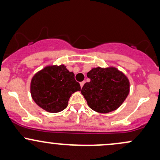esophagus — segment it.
Masks as SVG:
<instances>
[{
    "instance_id": "1",
    "label": "esophagus",
    "mask_w": 160,
    "mask_h": 160,
    "mask_svg": "<svg viewBox=\"0 0 160 160\" xmlns=\"http://www.w3.org/2000/svg\"><path fill=\"white\" fill-rule=\"evenodd\" d=\"M84 83H85V81H83V82H81V83H80V87H81V88L83 87Z\"/></svg>"
}]
</instances>
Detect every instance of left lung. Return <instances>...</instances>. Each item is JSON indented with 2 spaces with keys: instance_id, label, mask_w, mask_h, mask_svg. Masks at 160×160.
Wrapping results in <instances>:
<instances>
[{
  "instance_id": "1",
  "label": "left lung",
  "mask_w": 160,
  "mask_h": 160,
  "mask_svg": "<svg viewBox=\"0 0 160 160\" xmlns=\"http://www.w3.org/2000/svg\"><path fill=\"white\" fill-rule=\"evenodd\" d=\"M90 82L81 90L89 107L100 113L116 110L129 93L127 77L114 67H96L87 73Z\"/></svg>"
}]
</instances>
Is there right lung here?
Masks as SVG:
<instances>
[{
  "instance_id": "obj_1",
  "label": "right lung",
  "mask_w": 160,
  "mask_h": 160,
  "mask_svg": "<svg viewBox=\"0 0 160 160\" xmlns=\"http://www.w3.org/2000/svg\"><path fill=\"white\" fill-rule=\"evenodd\" d=\"M30 90L32 99L40 108L58 112L67 107L72 94L80 91V85L74 73L63 64L48 65L33 76Z\"/></svg>"
}]
</instances>
